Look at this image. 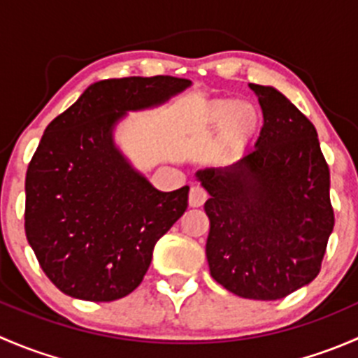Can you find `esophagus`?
<instances>
[{
    "instance_id": "1",
    "label": "esophagus",
    "mask_w": 358,
    "mask_h": 358,
    "mask_svg": "<svg viewBox=\"0 0 358 358\" xmlns=\"http://www.w3.org/2000/svg\"><path fill=\"white\" fill-rule=\"evenodd\" d=\"M206 197L208 196H206L204 190L199 189V187H192L189 194V204L192 206V208H199V206L204 204Z\"/></svg>"
}]
</instances>
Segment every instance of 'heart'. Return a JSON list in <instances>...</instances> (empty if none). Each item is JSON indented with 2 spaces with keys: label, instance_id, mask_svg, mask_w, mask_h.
<instances>
[{
  "label": "heart",
  "instance_id": "obj_1",
  "mask_svg": "<svg viewBox=\"0 0 358 358\" xmlns=\"http://www.w3.org/2000/svg\"><path fill=\"white\" fill-rule=\"evenodd\" d=\"M206 124L209 128L222 126V133L215 147L218 162L234 161L248 149L262 122V114L255 103L241 100H215L206 107Z\"/></svg>",
  "mask_w": 358,
  "mask_h": 358
}]
</instances>
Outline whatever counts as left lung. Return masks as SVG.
<instances>
[{"mask_svg": "<svg viewBox=\"0 0 358 358\" xmlns=\"http://www.w3.org/2000/svg\"><path fill=\"white\" fill-rule=\"evenodd\" d=\"M263 110L255 150L225 168L201 169L209 194L206 258L227 291L286 298L320 272L334 227L329 168L317 129L273 86L249 83Z\"/></svg>", "mask_w": 358, "mask_h": 358, "instance_id": "8db88e82", "label": "left lung"}]
</instances>
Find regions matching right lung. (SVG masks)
I'll use <instances>...</instances> for the list:
<instances>
[{
	"label": "right lung",
	"mask_w": 358,
	"mask_h": 358,
	"mask_svg": "<svg viewBox=\"0 0 358 358\" xmlns=\"http://www.w3.org/2000/svg\"><path fill=\"white\" fill-rule=\"evenodd\" d=\"M189 86L173 76L102 79L45 129L25 176V236L64 294L114 301L135 291L185 213L189 185L157 190L119 149L115 128Z\"/></svg>",
	"instance_id": "obj_1"
}]
</instances>
